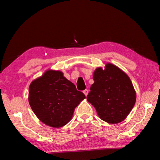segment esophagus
Wrapping results in <instances>:
<instances>
[{
  "label": "esophagus",
  "mask_w": 160,
  "mask_h": 160,
  "mask_svg": "<svg viewBox=\"0 0 160 160\" xmlns=\"http://www.w3.org/2000/svg\"><path fill=\"white\" fill-rule=\"evenodd\" d=\"M88 92H89V91H88V90H87V89H86V90H85L83 91V93L85 94V96L88 95Z\"/></svg>",
  "instance_id": "1"
}]
</instances>
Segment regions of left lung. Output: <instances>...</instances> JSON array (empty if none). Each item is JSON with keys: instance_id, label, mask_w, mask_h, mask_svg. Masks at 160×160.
<instances>
[{"instance_id": "1", "label": "left lung", "mask_w": 160, "mask_h": 160, "mask_svg": "<svg viewBox=\"0 0 160 160\" xmlns=\"http://www.w3.org/2000/svg\"><path fill=\"white\" fill-rule=\"evenodd\" d=\"M93 80L87 100L95 108L99 117L112 124L123 121L136 101L128 75L115 65L107 63L104 69L99 67L94 70Z\"/></svg>"}]
</instances>
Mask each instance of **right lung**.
<instances>
[{
	"instance_id": "1",
	"label": "right lung",
	"mask_w": 160,
	"mask_h": 160,
	"mask_svg": "<svg viewBox=\"0 0 160 160\" xmlns=\"http://www.w3.org/2000/svg\"><path fill=\"white\" fill-rule=\"evenodd\" d=\"M85 99L73 83L59 70H48L34 80L29 88V103L35 115L46 125L63 127L71 120L74 111Z\"/></svg>"
}]
</instances>
